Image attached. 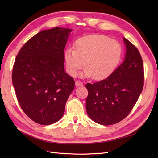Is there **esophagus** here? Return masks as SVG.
Listing matches in <instances>:
<instances>
[{"instance_id":"esophagus-1","label":"esophagus","mask_w":158,"mask_h":158,"mask_svg":"<svg viewBox=\"0 0 158 158\" xmlns=\"http://www.w3.org/2000/svg\"><path fill=\"white\" fill-rule=\"evenodd\" d=\"M83 85V83L81 81H75V85L77 87H79V86H82Z\"/></svg>"}]
</instances>
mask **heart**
<instances>
[{
    "label": "heart",
    "instance_id": "1",
    "mask_svg": "<svg viewBox=\"0 0 158 158\" xmlns=\"http://www.w3.org/2000/svg\"><path fill=\"white\" fill-rule=\"evenodd\" d=\"M122 48L119 42L105 35H90L77 40L75 49L68 48L64 52L66 70L75 77L84 66L82 77L96 80L105 79L114 72L122 58Z\"/></svg>",
    "mask_w": 158,
    "mask_h": 158
}]
</instances>
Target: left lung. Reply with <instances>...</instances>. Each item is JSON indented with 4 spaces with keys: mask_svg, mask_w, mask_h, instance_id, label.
I'll use <instances>...</instances> for the list:
<instances>
[{
    "mask_svg": "<svg viewBox=\"0 0 158 158\" xmlns=\"http://www.w3.org/2000/svg\"><path fill=\"white\" fill-rule=\"evenodd\" d=\"M124 61L105 79L87 83L85 106L94 122L103 126L119 122L128 115L138 100L144 84L143 60L139 50L126 38Z\"/></svg>",
    "mask_w": 158,
    "mask_h": 158,
    "instance_id": "obj_1",
    "label": "left lung"
}]
</instances>
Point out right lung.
<instances>
[{
	"label": "right lung",
	"instance_id": "right-lung-1",
	"mask_svg": "<svg viewBox=\"0 0 158 158\" xmlns=\"http://www.w3.org/2000/svg\"><path fill=\"white\" fill-rule=\"evenodd\" d=\"M72 29L44 30L29 39L17 56L12 73L18 102L36 123L62 118L75 81L65 72L64 50Z\"/></svg>",
	"mask_w": 158,
	"mask_h": 158
}]
</instances>
